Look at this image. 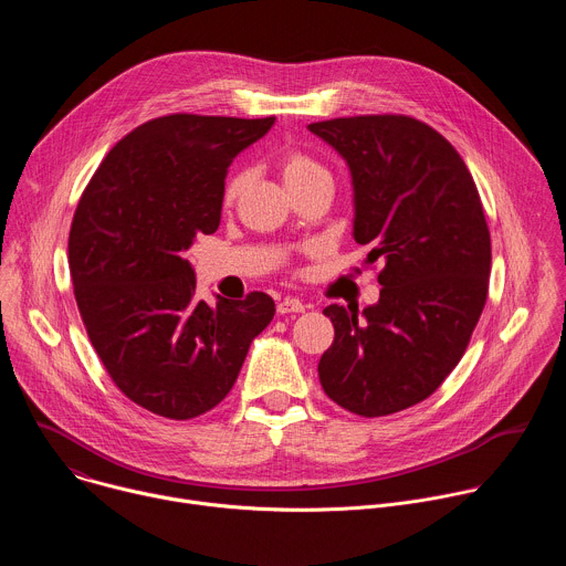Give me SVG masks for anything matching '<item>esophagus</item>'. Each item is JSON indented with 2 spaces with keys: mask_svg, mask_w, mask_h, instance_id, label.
<instances>
[{
  "mask_svg": "<svg viewBox=\"0 0 566 566\" xmlns=\"http://www.w3.org/2000/svg\"><path fill=\"white\" fill-rule=\"evenodd\" d=\"M304 311V304L297 300V297H284L282 302H277V313L284 315V313H302Z\"/></svg>",
  "mask_w": 566,
  "mask_h": 566,
  "instance_id": "esophagus-1",
  "label": "esophagus"
}]
</instances>
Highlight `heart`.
I'll list each match as a JSON object with an SVG mask.
<instances>
[{
    "mask_svg": "<svg viewBox=\"0 0 566 566\" xmlns=\"http://www.w3.org/2000/svg\"><path fill=\"white\" fill-rule=\"evenodd\" d=\"M277 168H280V175H282L289 190L300 188L304 181H308L317 175H325V170L319 168L317 160L311 158L306 151H302L297 147H286V149L280 151ZM244 184H247V172L244 170L232 172L226 181V188H223V201L232 203L237 199V195L241 192V188H244Z\"/></svg>",
    "mask_w": 566,
    "mask_h": 566,
    "instance_id": "heart-1",
    "label": "heart"
}]
</instances>
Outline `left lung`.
<instances>
[{
    "label": "left lung",
    "mask_w": 566,
    "mask_h": 566,
    "mask_svg": "<svg viewBox=\"0 0 566 566\" xmlns=\"http://www.w3.org/2000/svg\"><path fill=\"white\" fill-rule=\"evenodd\" d=\"M347 160L354 239L382 260L374 306L329 304L334 343L317 374L325 394L358 417L408 410L461 360L489 297L491 230L459 151L402 114L311 123Z\"/></svg>",
    "instance_id": "8db88e82"
}]
</instances>
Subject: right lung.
<instances>
[{"label": "right lung", "instance_id": "obj_1", "mask_svg": "<svg viewBox=\"0 0 566 566\" xmlns=\"http://www.w3.org/2000/svg\"><path fill=\"white\" fill-rule=\"evenodd\" d=\"M275 116L170 114L120 138L87 184L69 230V271L87 336L114 385L175 421L206 415L232 389L275 315L262 291L197 302L186 251L221 221L232 158Z\"/></svg>", "mask_w": 566, "mask_h": 566}]
</instances>
